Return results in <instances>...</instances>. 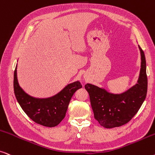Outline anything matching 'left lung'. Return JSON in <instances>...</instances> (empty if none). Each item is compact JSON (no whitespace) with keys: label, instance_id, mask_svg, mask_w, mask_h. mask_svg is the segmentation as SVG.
<instances>
[{"label":"left lung","instance_id":"8db88e82","mask_svg":"<svg viewBox=\"0 0 155 155\" xmlns=\"http://www.w3.org/2000/svg\"><path fill=\"white\" fill-rule=\"evenodd\" d=\"M141 68L137 83L121 94H113L92 84L87 83L85 88L90 95L95 119L105 128L123 125L135 115L146 98L147 92V77L146 60L142 48Z\"/></svg>","mask_w":155,"mask_h":155}]
</instances>
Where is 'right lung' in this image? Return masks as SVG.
Here are the masks:
<instances>
[{"label":"right lung","instance_id":"obj_1","mask_svg":"<svg viewBox=\"0 0 155 155\" xmlns=\"http://www.w3.org/2000/svg\"><path fill=\"white\" fill-rule=\"evenodd\" d=\"M82 87L80 82L76 81L68 85L53 97L35 98L20 87L17 78V65L14 71V93L20 106L33 121L48 127L57 126L64 119L72 97Z\"/></svg>","mask_w":155,"mask_h":155}]
</instances>
